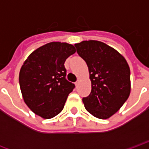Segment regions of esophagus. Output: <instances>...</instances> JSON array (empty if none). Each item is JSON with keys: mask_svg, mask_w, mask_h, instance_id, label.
<instances>
[{"mask_svg": "<svg viewBox=\"0 0 149 149\" xmlns=\"http://www.w3.org/2000/svg\"><path fill=\"white\" fill-rule=\"evenodd\" d=\"M79 84H80V81L78 80L77 81H76V82H75V85H76V87L77 88L78 85H79Z\"/></svg>", "mask_w": 149, "mask_h": 149, "instance_id": "esophagus-1", "label": "esophagus"}]
</instances>
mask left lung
<instances>
[{
    "label": "left lung",
    "mask_w": 149,
    "mask_h": 149,
    "mask_svg": "<svg viewBox=\"0 0 149 149\" xmlns=\"http://www.w3.org/2000/svg\"><path fill=\"white\" fill-rule=\"evenodd\" d=\"M77 52L86 62L92 90L82 100L90 114L108 119L117 112L131 91L130 68L125 58L116 49L98 40L75 44Z\"/></svg>",
    "instance_id": "left-lung-1"
}]
</instances>
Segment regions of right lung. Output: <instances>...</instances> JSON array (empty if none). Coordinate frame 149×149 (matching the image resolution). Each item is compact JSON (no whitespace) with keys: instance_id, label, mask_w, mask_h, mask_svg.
Segmentation results:
<instances>
[{"instance_id":"add662e5","label":"right lung","mask_w":149,"mask_h":149,"mask_svg":"<svg viewBox=\"0 0 149 149\" xmlns=\"http://www.w3.org/2000/svg\"><path fill=\"white\" fill-rule=\"evenodd\" d=\"M76 49L65 42H50L40 47L24 61L19 73L21 94L33 112L50 119L61 112L75 85L66 80L65 62Z\"/></svg>"}]
</instances>
